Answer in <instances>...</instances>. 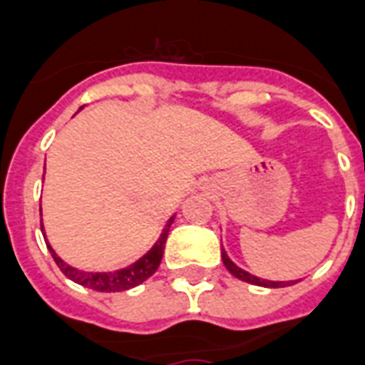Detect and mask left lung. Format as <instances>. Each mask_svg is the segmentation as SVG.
<instances>
[{"mask_svg":"<svg viewBox=\"0 0 365 365\" xmlns=\"http://www.w3.org/2000/svg\"><path fill=\"white\" fill-rule=\"evenodd\" d=\"M221 257H223L225 267L231 271L232 275L237 277V279L246 281V283L257 284V287H267V289H281V287H289V284L297 283V281H265V279H259V277L252 275V273H248V271L240 269V267L232 262L231 257L227 256V252H225L223 248H221Z\"/></svg>","mask_w":365,"mask_h":365,"instance_id":"8db88e82","label":"left lung"}]
</instances>
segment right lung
Returning <instances> with one entry per match:
<instances>
[{
    "label": "right lung",
    "mask_w": 365,
    "mask_h": 365,
    "mask_svg": "<svg viewBox=\"0 0 365 365\" xmlns=\"http://www.w3.org/2000/svg\"><path fill=\"white\" fill-rule=\"evenodd\" d=\"M175 221V215L169 217L167 221L165 229L161 231L158 242L150 248V250L140 257L136 259L134 264L123 267V269L117 271H82L76 269L73 265H68L67 262H63L61 257L57 256L56 250L49 246L48 238H46V232H43V225H42V232L43 238H46V245H48V250L51 252V256L56 259V264L59 265V269L65 273V277H68L71 281L82 284V287H88L92 290H100V292H120V290H128L146 281L148 277H152L158 267L161 264V257H163V250H165V242L167 237H169V229H171V223Z\"/></svg>",
    "instance_id": "obj_1"
}]
</instances>
